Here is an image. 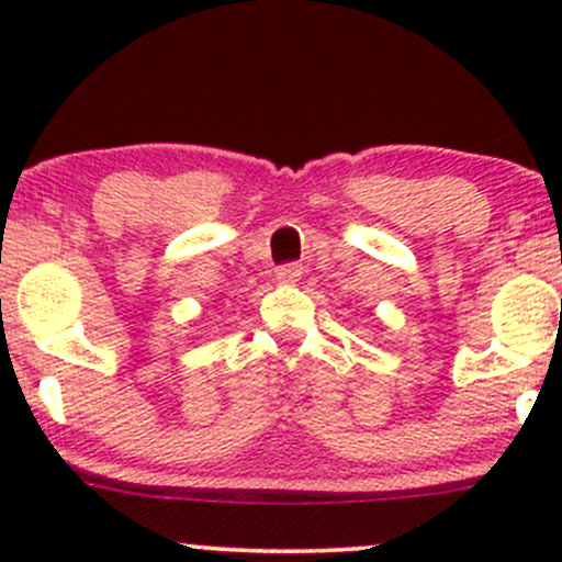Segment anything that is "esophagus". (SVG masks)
<instances>
[{
    "instance_id": "esophagus-1",
    "label": "esophagus",
    "mask_w": 562,
    "mask_h": 562,
    "mask_svg": "<svg viewBox=\"0 0 562 562\" xmlns=\"http://www.w3.org/2000/svg\"><path fill=\"white\" fill-rule=\"evenodd\" d=\"M303 277V269L295 267V263H285V267L277 269V282H282V285H295Z\"/></svg>"
}]
</instances>
